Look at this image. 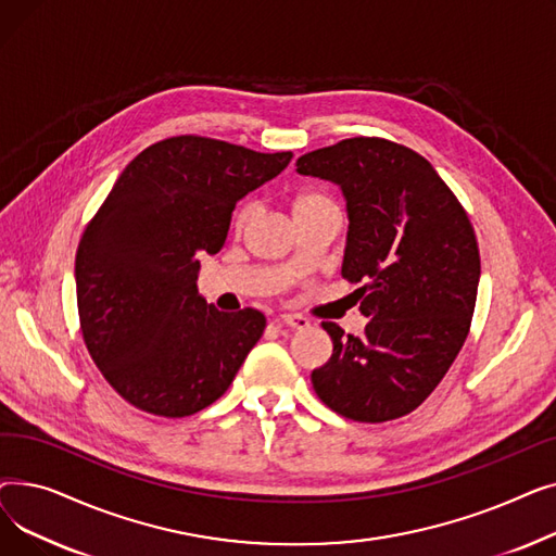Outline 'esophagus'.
I'll return each instance as SVG.
<instances>
[{
    "label": "esophagus",
    "instance_id": "34e87169",
    "mask_svg": "<svg viewBox=\"0 0 556 556\" xmlns=\"http://www.w3.org/2000/svg\"><path fill=\"white\" fill-rule=\"evenodd\" d=\"M275 323L279 325V327H290V329H308L311 327V323L308 319L304 317V315H279Z\"/></svg>",
    "mask_w": 556,
    "mask_h": 556
}]
</instances>
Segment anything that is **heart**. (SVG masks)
Listing matches in <instances>:
<instances>
[{"label": "heart", "instance_id": "heart-1", "mask_svg": "<svg viewBox=\"0 0 556 556\" xmlns=\"http://www.w3.org/2000/svg\"><path fill=\"white\" fill-rule=\"evenodd\" d=\"M319 202H331V200L327 195H323V193H302L293 202V212L302 210V207H311V204H319ZM252 212H254L252 204H243V207L237 214V227L248 225V220L252 218Z\"/></svg>", "mask_w": 556, "mask_h": 556}]
</instances>
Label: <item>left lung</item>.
<instances>
[{"instance_id": "1", "label": "left lung", "mask_w": 556, "mask_h": 556, "mask_svg": "<svg viewBox=\"0 0 556 556\" xmlns=\"http://www.w3.org/2000/svg\"><path fill=\"white\" fill-rule=\"evenodd\" d=\"M298 173L340 187L346 202L342 277L369 319L333 340L313 369L315 394L338 415L381 424L419 407L469 336L480 252L469 216L434 166L401 143L342 139L298 160Z\"/></svg>"}]
</instances>
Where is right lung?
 Listing matches in <instances>:
<instances>
[{
  "mask_svg": "<svg viewBox=\"0 0 556 556\" xmlns=\"http://www.w3.org/2000/svg\"><path fill=\"white\" fill-rule=\"evenodd\" d=\"M293 153L193 135L141 151L76 252L80 329L105 381L157 417H189L231 386L266 329L254 308L223 313L198 293V254H216L237 202Z\"/></svg>",
  "mask_w": 556,
  "mask_h": 556,
  "instance_id": "right-lung-1",
  "label": "right lung"
}]
</instances>
